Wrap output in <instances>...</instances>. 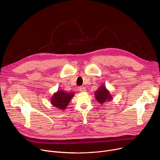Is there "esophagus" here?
<instances>
[{"label": "esophagus", "mask_w": 160, "mask_h": 160, "mask_svg": "<svg viewBox=\"0 0 160 160\" xmlns=\"http://www.w3.org/2000/svg\"><path fill=\"white\" fill-rule=\"evenodd\" d=\"M79 90H80V92H85V88L84 87H80L79 88Z\"/></svg>", "instance_id": "1"}]
</instances>
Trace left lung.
Here are the masks:
<instances>
[{
	"label": "left lung",
	"mask_w": 160,
	"mask_h": 160,
	"mask_svg": "<svg viewBox=\"0 0 160 160\" xmlns=\"http://www.w3.org/2000/svg\"><path fill=\"white\" fill-rule=\"evenodd\" d=\"M95 96L96 100L102 104L107 101H109L111 99V97L109 94V91L106 88L105 86L100 87L99 88L96 92Z\"/></svg>",
	"instance_id": "8db88e82"
}]
</instances>
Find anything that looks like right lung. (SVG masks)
Listing matches in <instances>:
<instances>
[{
  "label": "right lung",
  "instance_id": "add662e5",
  "mask_svg": "<svg viewBox=\"0 0 160 160\" xmlns=\"http://www.w3.org/2000/svg\"><path fill=\"white\" fill-rule=\"evenodd\" d=\"M73 96H74V93H67L63 90H59L52 98L51 103L54 106L64 110Z\"/></svg>",
  "mask_w": 160,
  "mask_h": 160
}]
</instances>
